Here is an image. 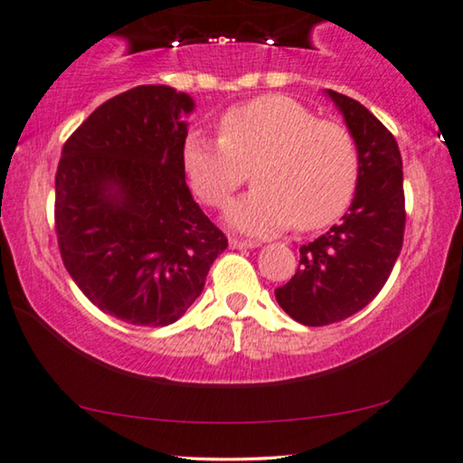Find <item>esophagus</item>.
Here are the masks:
<instances>
[{
	"label": "esophagus",
	"mask_w": 463,
	"mask_h": 463,
	"mask_svg": "<svg viewBox=\"0 0 463 463\" xmlns=\"http://www.w3.org/2000/svg\"><path fill=\"white\" fill-rule=\"evenodd\" d=\"M230 246H232V248H256V246H259V241H248V240L232 238V240H230Z\"/></svg>",
	"instance_id": "1"
}]
</instances>
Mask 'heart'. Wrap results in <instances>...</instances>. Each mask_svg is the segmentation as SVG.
I'll return each instance as SVG.
<instances>
[{
  "mask_svg": "<svg viewBox=\"0 0 463 463\" xmlns=\"http://www.w3.org/2000/svg\"><path fill=\"white\" fill-rule=\"evenodd\" d=\"M219 137L190 132L182 165L204 204L223 209L252 167L256 186L233 203L227 222L248 233L296 225L321 230L344 215L358 188L360 153L344 124L288 95H262L227 109Z\"/></svg>",
  "mask_w": 463,
  "mask_h": 463,
  "instance_id": "obj_1",
  "label": "heart"
}]
</instances>
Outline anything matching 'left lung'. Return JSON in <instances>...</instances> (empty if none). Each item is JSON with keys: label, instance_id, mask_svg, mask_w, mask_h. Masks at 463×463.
<instances>
[{"label": "left lung", "instance_id": "1", "mask_svg": "<svg viewBox=\"0 0 463 463\" xmlns=\"http://www.w3.org/2000/svg\"><path fill=\"white\" fill-rule=\"evenodd\" d=\"M360 153V177L337 225L300 248V265L277 302L294 321L325 326L355 315L379 294L402 252L405 198L400 146L364 105L326 90Z\"/></svg>", "mask_w": 463, "mask_h": 463}]
</instances>
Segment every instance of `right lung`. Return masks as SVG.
I'll list each match as a JSON object with an SVG mask.
<instances>
[{"instance_id":"right-lung-1","label":"right lung","mask_w":463,"mask_h":463,"mask_svg":"<svg viewBox=\"0 0 463 463\" xmlns=\"http://www.w3.org/2000/svg\"><path fill=\"white\" fill-rule=\"evenodd\" d=\"M186 92L142 84L90 113L55 174V233L89 300L140 326L175 323L201 296L227 238L186 186Z\"/></svg>"}]
</instances>
